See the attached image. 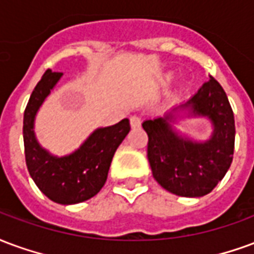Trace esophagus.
I'll list each match as a JSON object with an SVG mask.
<instances>
[{
	"instance_id": "34e87169",
	"label": "esophagus",
	"mask_w": 254,
	"mask_h": 254,
	"mask_svg": "<svg viewBox=\"0 0 254 254\" xmlns=\"http://www.w3.org/2000/svg\"><path fill=\"white\" fill-rule=\"evenodd\" d=\"M129 125H131V127H132V128H136V127H139V126H140V118H139V116H136V115L131 116V118H129Z\"/></svg>"
}]
</instances>
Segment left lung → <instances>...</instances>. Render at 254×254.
Masks as SVG:
<instances>
[{
  "instance_id": "left-lung-1",
  "label": "left lung",
  "mask_w": 254,
  "mask_h": 254,
  "mask_svg": "<svg viewBox=\"0 0 254 254\" xmlns=\"http://www.w3.org/2000/svg\"><path fill=\"white\" fill-rule=\"evenodd\" d=\"M207 116L214 125V134L205 143L179 136L170 127L173 115L143 122L147 132V158L153 176L162 188L186 197L210 193L225 177L234 154V114L225 90L216 79L203 84L181 108Z\"/></svg>"
}]
</instances>
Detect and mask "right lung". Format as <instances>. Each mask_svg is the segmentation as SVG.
<instances>
[{"label":"right lung","instance_id":"add662e5","mask_svg":"<svg viewBox=\"0 0 254 254\" xmlns=\"http://www.w3.org/2000/svg\"><path fill=\"white\" fill-rule=\"evenodd\" d=\"M62 73L47 70L33 89L24 111L23 136L25 162L32 180L50 200L75 204L97 195L104 187L114 154L129 131L128 119L99 128L73 154L57 158L39 146L33 120L44 99Z\"/></svg>","mask_w":254,"mask_h":254}]
</instances>
